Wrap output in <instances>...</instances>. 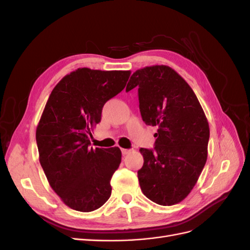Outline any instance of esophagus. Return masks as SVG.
Returning <instances> with one entry per match:
<instances>
[{"instance_id":"obj_1","label":"esophagus","mask_w":250,"mask_h":250,"mask_svg":"<svg viewBox=\"0 0 250 250\" xmlns=\"http://www.w3.org/2000/svg\"><path fill=\"white\" fill-rule=\"evenodd\" d=\"M121 151H122V154L123 155H126V154H128L130 152V149H124V148H121Z\"/></svg>"}]
</instances>
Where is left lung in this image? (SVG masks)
Masks as SVG:
<instances>
[{
	"label": "left lung",
	"instance_id": "obj_1",
	"mask_svg": "<svg viewBox=\"0 0 250 250\" xmlns=\"http://www.w3.org/2000/svg\"><path fill=\"white\" fill-rule=\"evenodd\" d=\"M135 86L143 121L158 128L154 149L140 150L139 183L151 201L173 206L190 194L206 165L208 119L191 86L168 65L135 71L126 90Z\"/></svg>",
	"mask_w": 250,
	"mask_h": 250
}]
</instances>
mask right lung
<instances>
[{"label":"right lung","mask_w":250,"mask_h":250,"mask_svg":"<svg viewBox=\"0 0 250 250\" xmlns=\"http://www.w3.org/2000/svg\"><path fill=\"white\" fill-rule=\"evenodd\" d=\"M130 71L80 67L60 80L36 127L40 163L62 202L79 211L101 208L122 153L118 147L89 148L105 102L123 90Z\"/></svg>","instance_id":"1"}]
</instances>
